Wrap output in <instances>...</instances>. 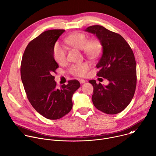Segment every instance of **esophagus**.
<instances>
[{
	"label": "esophagus",
	"instance_id": "1",
	"mask_svg": "<svg viewBox=\"0 0 156 156\" xmlns=\"http://www.w3.org/2000/svg\"><path fill=\"white\" fill-rule=\"evenodd\" d=\"M79 81H80V83L81 84H83V83H84L86 82V81H85L84 80H83V79H81V80H79Z\"/></svg>",
	"mask_w": 156,
	"mask_h": 156
}]
</instances>
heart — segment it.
<instances>
[{"mask_svg":"<svg viewBox=\"0 0 156 156\" xmlns=\"http://www.w3.org/2000/svg\"><path fill=\"white\" fill-rule=\"evenodd\" d=\"M66 43L72 47L82 49L83 53L90 58L97 57L101 52V44L97 39L89 40L84 33L75 32L65 38ZM53 57L55 61L60 66L66 64L67 61V48L59 42L56 43L53 48ZM90 68V64L87 62L72 64L69 69V72L76 76H84Z\"/></svg>","mask_w":156,"mask_h":156,"instance_id":"1","label":"heart"}]
</instances>
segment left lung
Returning a JSON list of instances; mask_svg holds the SVG:
<instances>
[{"label":"left lung","instance_id":"8db88e82","mask_svg":"<svg viewBox=\"0 0 156 156\" xmlns=\"http://www.w3.org/2000/svg\"><path fill=\"white\" fill-rule=\"evenodd\" d=\"M85 30L95 34L103 46L101 57L96 66L100 69L97 75L110 81L108 85L103 86L94 80L89 81L94 87L93 104L105 113H119L129 105L136 89V62L133 51L121 35L104 27L91 26Z\"/></svg>","mask_w":156,"mask_h":156}]
</instances>
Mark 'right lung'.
Masks as SVG:
<instances>
[{
	"mask_svg": "<svg viewBox=\"0 0 156 156\" xmlns=\"http://www.w3.org/2000/svg\"><path fill=\"white\" fill-rule=\"evenodd\" d=\"M64 31L46 30L30 41L21 64V80L29 102L38 113L52 120L70 112L72 95L80 86L78 80H73L57 88L53 76L59 67L53 57V48Z\"/></svg>",
	"mask_w": 156,
	"mask_h": 156,
	"instance_id": "1",
	"label": "right lung"
}]
</instances>
